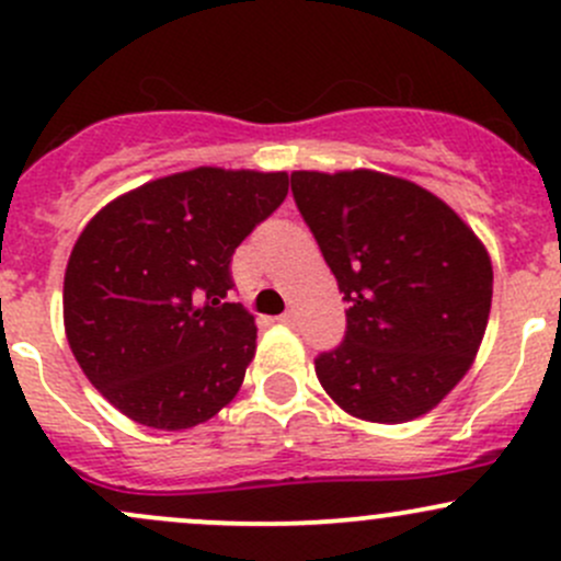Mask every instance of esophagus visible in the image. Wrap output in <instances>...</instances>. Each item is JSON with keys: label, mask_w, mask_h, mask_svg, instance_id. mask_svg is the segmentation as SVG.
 <instances>
[{"label": "esophagus", "mask_w": 561, "mask_h": 561, "mask_svg": "<svg viewBox=\"0 0 561 561\" xmlns=\"http://www.w3.org/2000/svg\"><path fill=\"white\" fill-rule=\"evenodd\" d=\"M296 320H298V314L296 311H285V314H279V322H285V325H296Z\"/></svg>", "instance_id": "1"}]
</instances>
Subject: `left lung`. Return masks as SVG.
Instances as JSON below:
<instances>
[{"instance_id": "left-lung-1", "label": "left lung", "mask_w": 561, "mask_h": 561, "mask_svg": "<svg viewBox=\"0 0 561 561\" xmlns=\"http://www.w3.org/2000/svg\"><path fill=\"white\" fill-rule=\"evenodd\" d=\"M293 198L346 300V333L314 359L346 414L400 424L468 374L492 309V263L438 196L355 169L293 172Z\"/></svg>"}]
</instances>
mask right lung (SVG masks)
I'll use <instances>...</instances> for the list:
<instances>
[{
    "instance_id": "1",
    "label": "right lung",
    "mask_w": 561,
    "mask_h": 561,
    "mask_svg": "<svg viewBox=\"0 0 561 561\" xmlns=\"http://www.w3.org/2000/svg\"><path fill=\"white\" fill-rule=\"evenodd\" d=\"M285 196V172L202 167L88 222L64 276V325L82 374L128 420L187 430L231 403L257 335L228 300L231 257Z\"/></svg>"
}]
</instances>
